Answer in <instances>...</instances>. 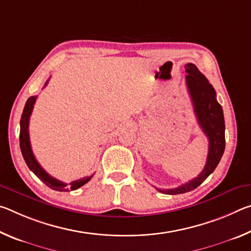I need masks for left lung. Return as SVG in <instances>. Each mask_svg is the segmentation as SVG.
<instances>
[{
  "label": "left lung",
  "mask_w": 251,
  "mask_h": 251,
  "mask_svg": "<svg viewBox=\"0 0 251 251\" xmlns=\"http://www.w3.org/2000/svg\"><path fill=\"white\" fill-rule=\"evenodd\" d=\"M186 85L192 97L195 115L198 124L209 142L205 168L199 175L186 184L172 189H159L166 195H178L192 192L201 184L217 167L225 151V120L224 112L217 100L216 92L208 79L201 74L196 65L188 63L185 65Z\"/></svg>",
  "instance_id": "left-lung-1"
}]
</instances>
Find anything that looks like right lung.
<instances>
[{
	"label": "right lung",
	"instance_id": "obj_1",
	"mask_svg": "<svg viewBox=\"0 0 251 251\" xmlns=\"http://www.w3.org/2000/svg\"><path fill=\"white\" fill-rule=\"evenodd\" d=\"M49 79L46 80L44 86L48 85ZM35 101H36V96H31L26 100V104H25V106H24L23 114H22V117H21V122H20V127H21L20 128V147H21V151H22V155H23L25 163H26L28 168L31 169V171L35 174V175L39 177L46 186L50 187V188L57 190V192H70V190L78 189L79 187H82L83 185L86 184V182L93 177V175L88 176V177H84V178H82V179L74 180V181L70 182V184H66V182L59 181L57 179H55V178H53L52 176H50L49 174L41 167L39 161L36 160L35 156H34V154H33L31 142H29L28 124H29V117H31V114H32V110H33Z\"/></svg>",
	"mask_w": 251,
	"mask_h": 251
}]
</instances>
